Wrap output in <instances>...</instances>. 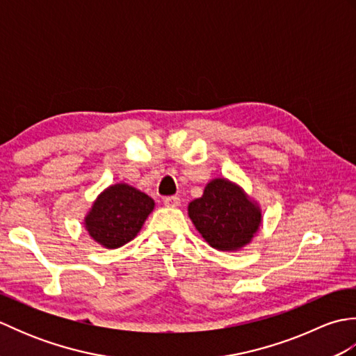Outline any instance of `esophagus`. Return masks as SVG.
Here are the masks:
<instances>
[{
    "instance_id": "34e87169",
    "label": "esophagus",
    "mask_w": 356,
    "mask_h": 356,
    "mask_svg": "<svg viewBox=\"0 0 356 356\" xmlns=\"http://www.w3.org/2000/svg\"><path fill=\"white\" fill-rule=\"evenodd\" d=\"M163 205L166 208H177V207H180V199L177 197V195H171V197H166L163 200Z\"/></svg>"
}]
</instances>
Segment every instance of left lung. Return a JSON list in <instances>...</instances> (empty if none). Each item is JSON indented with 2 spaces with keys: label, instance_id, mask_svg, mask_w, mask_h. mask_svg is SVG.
I'll return each mask as SVG.
<instances>
[{
  "label": "left lung",
  "instance_id": "1",
  "mask_svg": "<svg viewBox=\"0 0 356 356\" xmlns=\"http://www.w3.org/2000/svg\"><path fill=\"white\" fill-rule=\"evenodd\" d=\"M188 216L207 243L223 252L251 243L263 220L259 203L225 177L211 180L202 197L188 205Z\"/></svg>",
  "mask_w": 356,
  "mask_h": 356
}]
</instances>
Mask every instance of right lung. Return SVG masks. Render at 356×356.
Listing matches in <instances>:
<instances>
[{
	"label": "right lung",
	"instance_id": "1",
	"mask_svg": "<svg viewBox=\"0 0 356 356\" xmlns=\"http://www.w3.org/2000/svg\"><path fill=\"white\" fill-rule=\"evenodd\" d=\"M154 209V200L128 184H115L97 195L84 226L97 245L116 249L131 241Z\"/></svg>",
	"mask_w": 356,
	"mask_h": 356
}]
</instances>
